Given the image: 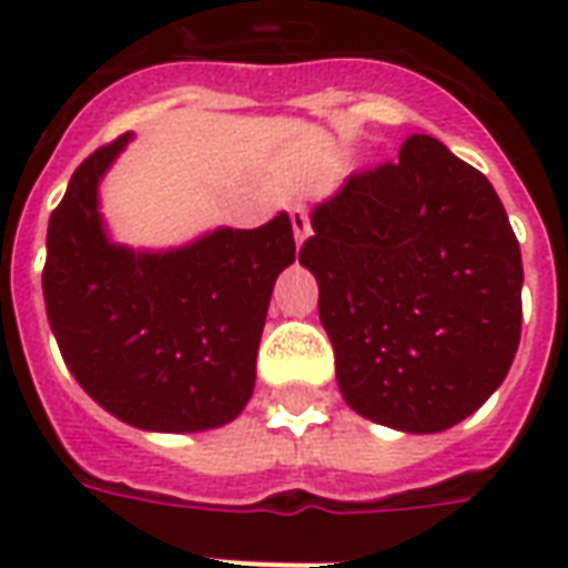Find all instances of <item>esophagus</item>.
Masks as SVG:
<instances>
[{"mask_svg":"<svg viewBox=\"0 0 568 568\" xmlns=\"http://www.w3.org/2000/svg\"><path fill=\"white\" fill-rule=\"evenodd\" d=\"M292 230H294V241H297V247H301L303 241L310 239V214L303 212V209H294L292 212Z\"/></svg>","mask_w":568,"mask_h":568,"instance_id":"esophagus-1","label":"esophagus"}]
</instances>
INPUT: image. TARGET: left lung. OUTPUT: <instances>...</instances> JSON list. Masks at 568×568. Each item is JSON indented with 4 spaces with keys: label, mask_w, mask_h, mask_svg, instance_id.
I'll list each match as a JSON object with an SVG mask.
<instances>
[{
    "label": "left lung",
    "mask_w": 568,
    "mask_h": 568,
    "mask_svg": "<svg viewBox=\"0 0 568 568\" xmlns=\"http://www.w3.org/2000/svg\"><path fill=\"white\" fill-rule=\"evenodd\" d=\"M312 230L301 265L347 406L404 433L480 409L521 336V250L484 173L413 135L315 205Z\"/></svg>",
    "instance_id": "8db88e82"
}]
</instances>
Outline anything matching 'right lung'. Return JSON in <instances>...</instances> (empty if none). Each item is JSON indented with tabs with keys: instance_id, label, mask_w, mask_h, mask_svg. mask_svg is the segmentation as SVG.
I'll return each instance as SVG.
<instances>
[{
	"instance_id": "1",
	"label": "right lung",
	"mask_w": 568,
	"mask_h": 568,
	"mask_svg": "<svg viewBox=\"0 0 568 568\" xmlns=\"http://www.w3.org/2000/svg\"><path fill=\"white\" fill-rule=\"evenodd\" d=\"M132 135L75 168L49 217L43 301L67 368L120 422L153 433L230 424L256 386L276 276L294 262L280 212L258 230L205 232L173 250L109 239L100 182Z\"/></svg>"
}]
</instances>
